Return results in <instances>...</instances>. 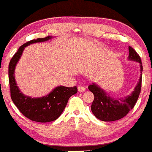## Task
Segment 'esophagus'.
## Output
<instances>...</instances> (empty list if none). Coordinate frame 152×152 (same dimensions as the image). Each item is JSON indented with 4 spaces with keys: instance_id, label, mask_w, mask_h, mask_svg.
I'll return each mask as SVG.
<instances>
[{
    "instance_id": "1",
    "label": "esophagus",
    "mask_w": 152,
    "mask_h": 152,
    "mask_svg": "<svg viewBox=\"0 0 152 152\" xmlns=\"http://www.w3.org/2000/svg\"><path fill=\"white\" fill-rule=\"evenodd\" d=\"M77 89H78V91L79 92H83V91H85L86 88L84 86H78Z\"/></svg>"
}]
</instances>
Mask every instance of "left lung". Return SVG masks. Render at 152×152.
I'll return each instance as SVG.
<instances>
[{
  "label": "left lung",
  "instance_id": "left-lung-1",
  "mask_svg": "<svg viewBox=\"0 0 152 152\" xmlns=\"http://www.w3.org/2000/svg\"><path fill=\"white\" fill-rule=\"evenodd\" d=\"M129 53L128 58L140 64V72L142 74L143 66L140 57L130 46L129 47ZM141 74L138 83L131 95L121 99H115L112 98L96 84L92 83L89 86V91H91L94 96V99L91 104V111L94 115L98 119L103 121H116L124 117L129 112V110L133 108L138 99L141 89Z\"/></svg>",
  "mask_w": 152,
  "mask_h": 152
}]
</instances>
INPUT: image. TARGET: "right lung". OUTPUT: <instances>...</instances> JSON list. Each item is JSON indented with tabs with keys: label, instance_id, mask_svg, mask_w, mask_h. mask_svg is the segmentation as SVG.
<instances>
[{
	"label": "right lung",
	"instance_id": "1",
	"mask_svg": "<svg viewBox=\"0 0 152 152\" xmlns=\"http://www.w3.org/2000/svg\"><path fill=\"white\" fill-rule=\"evenodd\" d=\"M51 39L52 37L48 36L45 38L33 39L25 43L20 47L18 52L14 55L9 65V82L11 98L23 115L31 121L37 122L46 123L57 119L64 110L70 96L77 92L76 86L65 87L59 86L55 88L46 96L31 98L20 92L17 86L15 78V69L25 48L31 44L46 42Z\"/></svg>",
	"mask_w": 152,
	"mask_h": 152
}]
</instances>
